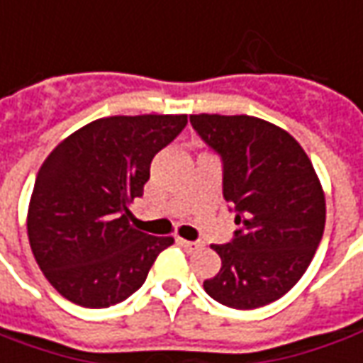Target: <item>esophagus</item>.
<instances>
[{
	"label": "esophagus",
	"instance_id": "obj_1",
	"mask_svg": "<svg viewBox=\"0 0 363 363\" xmlns=\"http://www.w3.org/2000/svg\"><path fill=\"white\" fill-rule=\"evenodd\" d=\"M179 244L184 246L186 250H196V248H201V242H192V240H184V238H179Z\"/></svg>",
	"mask_w": 363,
	"mask_h": 363
}]
</instances>
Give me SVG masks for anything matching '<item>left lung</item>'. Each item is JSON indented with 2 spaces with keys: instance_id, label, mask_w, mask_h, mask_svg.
<instances>
[{
  "instance_id": "obj_1",
  "label": "left lung",
  "mask_w": 363,
  "mask_h": 363,
  "mask_svg": "<svg viewBox=\"0 0 363 363\" xmlns=\"http://www.w3.org/2000/svg\"><path fill=\"white\" fill-rule=\"evenodd\" d=\"M224 164L223 191L240 226L213 244L220 272L204 280L216 302L254 310L292 288L310 266L326 224V196L312 161L288 130L250 115H191Z\"/></svg>"
}]
</instances>
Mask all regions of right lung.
<instances>
[{"mask_svg": "<svg viewBox=\"0 0 363 363\" xmlns=\"http://www.w3.org/2000/svg\"><path fill=\"white\" fill-rule=\"evenodd\" d=\"M186 125V115H115L93 121L49 152L27 208L37 266L63 298L83 308L127 300L147 280L172 236L133 224L130 204L150 161Z\"/></svg>", "mask_w": 363, "mask_h": 363, "instance_id": "right-lung-1", "label": "right lung"}]
</instances>
